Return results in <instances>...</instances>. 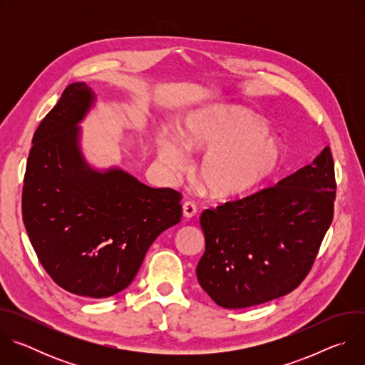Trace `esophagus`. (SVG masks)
Segmentation results:
<instances>
[{
	"label": "esophagus",
	"mask_w": 365,
	"mask_h": 365,
	"mask_svg": "<svg viewBox=\"0 0 365 365\" xmlns=\"http://www.w3.org/2000/svg\"><path fill=\"white\" fill-rule=\"evenodd\" d=\"M182 212L185 218H193L196 215V206L193 202H185L182 205Z\"/></svg>",
	"instance_id": "34e87169"
}]
</instances>
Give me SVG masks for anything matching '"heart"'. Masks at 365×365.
Wrapping results in <instances>:
<instances>
[{"mask_svg":"<svg viewBox=\"0 0 365 365\" xmlns=\"http://www.w3.org/2000/svg\"><path fill=\"white\" fill-rule=\"evenodd\" d=\"M160 165L176 175L186 166L185 148L204 153L196 176L217 199L245 196L269 182L283 162V145L267 124L248 110L230 103H210L190 111L179 134L154 131Z\"/></svg>","mask_w":365,"mask_h":365,"instance_id":"heart-1","label":"heart"}]
</instances>
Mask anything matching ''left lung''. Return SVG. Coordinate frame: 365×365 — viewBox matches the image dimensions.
<instances>
[{
	"instance_id": "8db88e82",
	"label": "left lung",
	"mask_w": 365,
	"mask_h": 365,
	"mask_svg": "<svg viewBox=\"0 0 365 365\" xmlns=\"http://www.w3.org/2000/svg\"><path fill=\"white\" fill-rule=\"evenodd\" d=\"M335 173L331 148L272 187L205 210L200 287L225 309L290 293L309 273L332 222Z\"/></svg>"
}]
</instances>
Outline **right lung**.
<instances>
[{
    "label": "right lung",
    "instance_id": "1",
    "mask_svg": "<svg viewBox=\"0 0 365 365\" xmlns=\"http://www.w3.org/2000/svg\"><path fill=\"white\" fill-rule=\"evenodd\" d=\"M96 107L85 82L71 83L33 135L23 221L41 266L61 287L110 297L135 277L153 241L182 218L180 193L150 187L111 166H92L81 123Z\"/></svg>",
    "mask_w": 365,
    "mask_h": 365
}]
</instances>
